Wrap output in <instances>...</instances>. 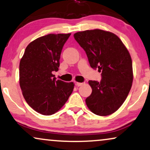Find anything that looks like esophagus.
Instances as JSON below:
<instances>
[{
	"label": "esophagus",
	"mask_w": 150,
	"mask_h": 150,
	"mask_svg": "<svg viewBox=\"0 0 150 150\" xmlns=\"http://www.w3.org/2000/svg\"><path fill=\"white\" fill-rule=\"evenodd\" d=\"M76 85H77V86H81V85H83V83H78V82H76Z\"/></svg>",
	"instance_id": "obj_1"
}]
</instances>
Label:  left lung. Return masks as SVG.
Returning <instances> with one entry per match:
<instances>
[{"label": "left lung", "mask_w": 150, "mask_h": 150, "mask_svg": "<svg viewBox=\"0 0 150 150\" xmlns=\"http://www.w3.org/2000/svg\"><path fill=\"white\" fill-rule=\"evenodd\" d=\"M74 37L86 52L91 67L102 72L100 82H88L92 92L85 100L87 108L101 116L114 113L127 98L133 82L129 51L116 34L108 31L85 30L75 33Z\"/></svg>", "instance_id": "8db88e82"}]
</instances>
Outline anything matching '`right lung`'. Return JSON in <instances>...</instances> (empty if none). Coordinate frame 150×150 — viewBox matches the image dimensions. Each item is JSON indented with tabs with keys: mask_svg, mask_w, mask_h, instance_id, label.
Instances as JSON below:
<instances>
[{
	"mask_svg": "<svg viewBox=\"0 0 150 150\" xmlns=\"http://www.w3.org/2000/svg\"><path fill=\"white\" fill-rule=\"evenodd\" d=\"M71 34H50L27 46L19 65V84L23 97L33 110L42 115L55 114L65 104L74 83L56 81L64 44Z\"/></svg>",
	"mask_w": 150,
	"mask_h": 150,
	"instance_id": "right-lung-1",
	"label": "right lung"
}]
</instances>
